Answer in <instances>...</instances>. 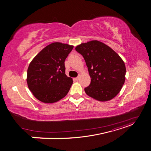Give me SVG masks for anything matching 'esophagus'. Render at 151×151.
<instances>
[{"mask_svg":"<svg viewBox=\"0 0 151 151\" xmlns=\"http://www.w3.org/2000/svg\"><path fill=\"white\" fill-rule=\"evenodd\" d=\"M76 81H79V77H77L76 78H75Z\"/></svg>","mask_w":151,"mask_h":151,"instance_id":"1","label":"esophagus"}]
</instances>
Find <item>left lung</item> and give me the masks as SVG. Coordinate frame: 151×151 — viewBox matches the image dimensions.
<instances>
[{
  "instance_id": "8db88e82",
  "label": "left lung",
  "mask_w": 151,
  "mask_h": 151,
  "mask_svg": "<svg viewBox=\"0 0 151 151\" xmlns=\"http://www.w3.org/2000/svg\"><path fill=\"white\" fill-rule=\"evenodd\" d=\"M76 50L84 58L91 84L84 89L89 96L101 101L119 93L125 80V63L110 47L97 40L82 43Z\"/></svg>"
}]
</instances>
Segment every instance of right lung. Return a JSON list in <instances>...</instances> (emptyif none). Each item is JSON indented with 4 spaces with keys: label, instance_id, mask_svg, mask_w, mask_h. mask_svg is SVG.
<instances>
[{
    "label": "right lung",
    "instance_id": "1",
    "mask_svg": "<svg viewBox=\"0 0 151 151\" xmlns=\"http://www.w3.org/2000/svg\"><path fill=\"white\" fill-rule=\"evenodd\" d=\"M74 47L53 43L43 48L29 65L27 83L35 97L46 103L64 98L73 83L65 75V60Z\"/></svg>",
    "mask_w": 151,
    "mask_h": 151
}]
</instances>
